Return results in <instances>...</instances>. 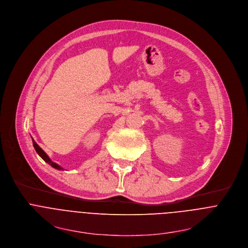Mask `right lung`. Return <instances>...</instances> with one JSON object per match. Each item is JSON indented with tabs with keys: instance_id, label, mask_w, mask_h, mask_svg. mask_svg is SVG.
Returning a JSON list of instances; mask_svg holds the SVG:
<instances>
[{
	"instance_id": "add662e5",
	"label": "right lung",
	"mask_w": 248,
	"mask_h": 248,
	"mask_svg": "<svg viewBox=\"0 0 248 248\" xmlns=\"http://www.w3.org/2000/svg\"><path fill=\"white\" fill-rule=\"evenodd\" d=\"M33 142V147H34V149H35V151L37 152V154L47 162V163H49L51 167H53L54 169H56V170H63L61 167H59L57 163H55V162H53L49 157H48V155L43 152V150L34 142V141H32Z\"/></svg>"
}]
</instances>
